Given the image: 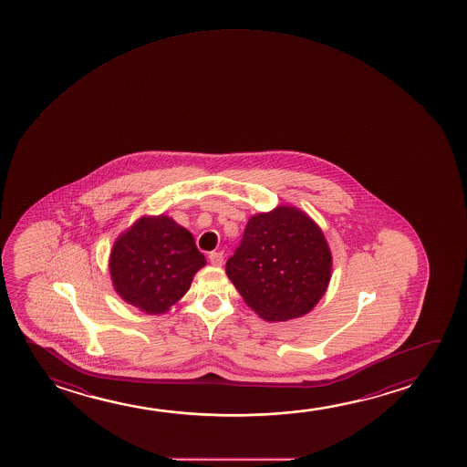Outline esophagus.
<instances>
[{"label":"esophagus","instance_id":"obj_1","mask_svg":"<svg viewBox=\"0 0 467 467\" xmlns=\"http://www.w3.org/2000/svg\"><path fill=\"white\" fill-rule=\"evenodd\" d=\"M209 260H211L213 266H222L223 265V252H211Z\"/></svg>","mask_w":467,"mask_h":467}]
</instances>
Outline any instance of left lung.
Instances as JSON below:
<instances>
[{"mask_svg":"<svg viewBox=\"0 0 467 467\" xmlns=\"http://www.w3.org/2000/svg\"><path fill=\"white\" fill-rule=\"evenodd\" d=\"M226 275L262 319L300 317L326 294L332 254L313 218L279 205L250 218Z\"/></svg>","mask_w":467,"mask_h":467,"instance_id":"obj_1","label":"left lung"}]
</instances>
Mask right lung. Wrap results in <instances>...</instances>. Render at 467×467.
Here are the masks:
<instances>
[{"label": "right lung", "mask_w": 467, "mask_h": 467, "mask_svg": "<svg viewBox=\"0 0 467 467\" xmlns=\"http://www.w3.org/2000/svg\"><path fill=\"white\" fill-rule=\"evenodd\" d=\"M204 265L192 233L158 215L141 217L116 239L109 275L126 303L147 314H162L190 290Z\"/></svg>", "instance_id": "1"}]
</instances>
